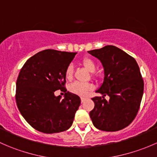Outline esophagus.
<instances>
[{
    "label": "esophagus",
    "instance_id": "esophagus-1",
    "mask_svg": "<svg viewBox=\"0 0 157 157\" xmlns=\"http://www.w3.org/2000/svg\"><path fill=\"white\" fill-rule=\"evenodd\" d=\"M85 100H86V98H84V97L81 98V102H83Z\"/></svg>",
    "mask_w": 157,
    "mask_h": 157
}]
</instances>
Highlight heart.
<instances>
[{
    "label": "heart",
    "instance_id": "1",
    "mask_svg": "<svg viewBox=\"0 0 157 157\" xmlns=\"http://www.w3.org/2000/svg\"><path fill=\"white\" fill-rule=\"evenodd\" d=\"M82 64L87 71L90 72H94L96 69V64L90 58H83L82 60ZM73 71H74V67L72 64H70L67 67L65 70V77L67 80H71L73 76ZM93 86L90 83H83L80 82H74L71 83L69 86V90L71 93H74L76 95H78L80 96H86L88 94L89 92L92 90Z\"/></svg>",
    "mask_w": 157,
    "mask_h": 157
}]
</instances>
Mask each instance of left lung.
<instances>
[{"label": "left lung", "instance_id": "1", "mask_svg": "<svg viewBox=\"0 0 157 157\" xmlns=\"http://www.w3.org/2000/svg\"><path fill=\"white\" fill-rule=\"evenodd\" d=\"M104 68V80L92 98L94 109L90 112L93 125L101 131H117L129 125L137 115L144 93V80L134 58L121 49L106 45L89 51ZM108 94L107 101L104 96Z\"/></svg>", "mask_w": 157, "mask_h": 157}]
</instances>
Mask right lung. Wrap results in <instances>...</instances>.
Wrapping results in <instances>:
<instances>
[{
    "mask_svg": "<svg viewBox=\"0 0 157 157\" xmlns=\"http://www.w3.org/2000/svg\"><path fill=\"white\" fill-rule=\"evenodd\" d=\"M76 54L47 49L29 58L20 70L16 86L17 107L24 119L40 132H61L72 125L80 98L67 92L61 99L55 92L67 91L65 70Z\"/></svg>",
    "mask_w": 157,
    "mask_h": 157,
    "instance_id": "1",
    "label": "right lung"
}]
</instances>
